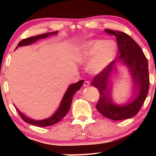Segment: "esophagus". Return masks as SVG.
<instances>
[{
    "label": "esophagus",
    "mask_w": 156,
    "mask_h": 156,
    "mask_svg": "<svg viewBox=\"0 0 156 156\" xmlns=\"http://www.w3.org/2000/svg\"><path fill=\"white\" fill-rule=\"evenodd\" d=\"M89 84H90V83H89V80H85V81L83 82V87H89Z\"/></svg>",
    "instance_id": "34e87169"
}]
</instances>
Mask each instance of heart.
<instances>
[{"label": "heart", "mask_w": 156, "mask_h": 156, "mask_svg": "<svg viewBox=\"0 0 156 156\" xmlns=\"http://www.w3.org/2000/svg\"><path fill=\"white\" fill-rule=\"evenodd\" d=\"M117 53V44L113 40L94 39L82 44L78 56L82 62H88L91 58L88 64L89 72L98 74L112 63Z\"/></svg>", "instance_id": "b5f03b06"}]
</instances>
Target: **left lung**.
<instances>
[{
	"label": "left lung",
	"mask_w": 156,
	"mask_h": 156,
	"mask_svg": "<svg viewBox=\"0 0 156 156\" xmlns=\"http://www.w3.org/2000/svg\"><path fill=\"white\" fill-rule=\"evenodd\" d=\"M105 31L117 38L118 48L121 53L119 59L122 60L129 67L133 78L134 93L138 91V95L132 103L122 106L114 105L112 102L109 80L118 59L113 61L104 70L96 75L90 84L98 89L100 94L95 106L97 110L108 119L122 120L137 114L147 96L150 87L148 62L140 46L129 35L111 29H105Z\"/></svg>",
	"instance_id": "left-lung-1"
}]
</instances>
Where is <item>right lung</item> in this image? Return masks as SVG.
Instances as JSON below:
<instances>
[{"instance_id": "right-lung-1", "label": "right lung", "mask_w": 156, "mask_h": 156, "mask_svg": "<svg viewBox=\"0 0 156 156\" xmlns=\"http://www.w3.org/2000/svg\"><path fill=\"white\" fill-rule=\"evenodd\" d=\"M58 33V31H53L51 33H47V34H39L37 36H34V37H28V38L23 39L20 42H19L18 47H21V46H25V45H28V44H31L36 41L39 40V39L45 38V37H48L51 34H55ZM83 80H80L77 83H75L70 85L68 88L67 91L66 92L65 94H64L63 99H62V103L58 108L57 112L52 116L51 117L48 118V119H43V120H34V119H30V118L26 117L24 114H22L17 108V112H18L19 115L20 116L21 118L24 120L26 122L29 123V124L35 125V126L38 127H47L50 126V125H53L54 124H56L57 122L62 120L63 118L65 117L66 114H67V112H69V108L71 106V103H72V100L73 98V95L75 94L77 91L79 90L81 86L83 83Z\"/></svg>"}]
</instances>
